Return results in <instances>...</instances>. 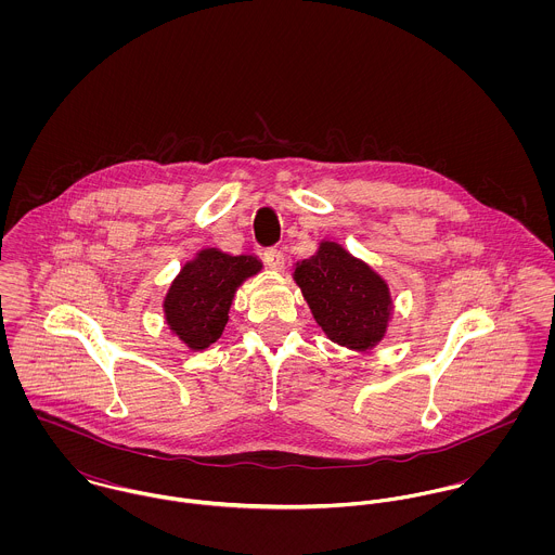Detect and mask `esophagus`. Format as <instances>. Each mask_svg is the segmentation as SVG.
Masks as SVG:
<instances>
[{
	"label": "esophagus",
	"instance_id": "1",
	"mask_svg": "<svg viewBox=\"0 0 555 555\" xmlns=\"http://www.w3.org/2000/svg\"><path fill=\"white\" fill-rule=\"evenodd\" d=\"M262 258H264V262H267L273 271H282V269H284V251H282V249L269 247V249H264Z\"/></svg>",
	"mask_w": 555,
	"mask_h": 555
}]
</instances>
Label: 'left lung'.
I'll use <instances>...</instances> for the list:
<instances>
[{
	"instance_id": "left-lung-1",
	"label": "left lung",
	"mask_w": 555,
	"mask_h": 555,
	"mask_svg": "<svg viewBox=\"0 0 555 555\" xmlns=\"http://www.w3.org/2000/svg\"><path fill=\"white\" fill-rule=\"evenodd\" d=\"M295 282L328 339L352 350L374 348L393 310L387 282L333 241L297 262Z\"/></svg>"
}]
</instances>
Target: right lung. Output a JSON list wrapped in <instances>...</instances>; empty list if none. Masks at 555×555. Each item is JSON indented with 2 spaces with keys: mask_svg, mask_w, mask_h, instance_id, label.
<instances>
[{
  "mask_svg": "<svg viewBox=\"0 0 555 555\" xmlns=\"http://www.w3.org/2000/svg\"><path fill=\"white\" fill-rule=\"evenodd\" d=\"M260 269V260L249 254L233 256L216 247L198 251L168 288L164 299L168 326L192 350L209 348L229 322L238 286Z\"/></svg>",
  "mask_w": 555,
  "mask_h": 555,
  "instance_id": "right-lung-1",
  "label": "right lung"
}]
</instances>
